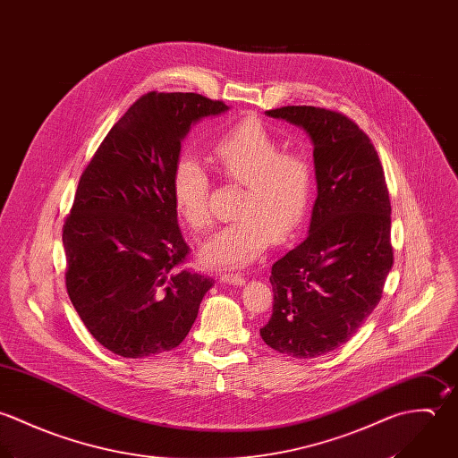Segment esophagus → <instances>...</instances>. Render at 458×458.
<instances>
[{"instance_id":"1","label":"esophagus","mask_w":458,"mask_h":458,"mask_svg":"<svg viewBox=\"0 0 458 458\" xmlns=\"http://www.w3.org/2000/svg\"><path fill=\"white\" fill-rule=\"evenodd\" d=\"M221 281L228 283V284H244L246 279L241 275H233V273H225L221 275Z\"/></svg>"}]
</instances>
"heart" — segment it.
<instances>
[{"mask_svg":"<svg viewBox=\"0 0 458 458\" xmlns=\"http://www.w3.org/2000/svg\"><path fill=\"white\" fill-rule=\"evenodd\" d=\"M212 157L219 174L242 183L237 217L208 237L199 259L210 267H244L269 246L290 237L306 219L315 166L308 154L286 150L275 132L257 118L228 127L214 143ZM174 198L183 221L196 232L210 226V179L201 163L181 157L174 168Z\"/></svg>","mask_w":458,"mask_h":458,"instance_id":"obj_1","label":"heart"}]
</instances>
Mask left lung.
I'll return each mask as SVG.
<instances>
[{
  "label": "left lung",
  "mask_w": 458,
  "mask_h": 458,
  "mask_svg": "<svg viewBox=\"0 0 458 458\" xmlns=\"http://www.w3.org/2000/svg\"><path fill=\"white\" fill-rule=\"evenodd\" d=\"M266 113L311 138L317 199L308 237L273 266V315L260 336L281 354L311 360L349 342L382 297L393 267L389 192L375 147L344 113Z\"/></svg>",
  "instance_id": "8db88e82"
}]
</instances>
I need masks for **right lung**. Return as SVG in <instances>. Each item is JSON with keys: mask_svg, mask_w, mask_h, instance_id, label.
<instances>
[{"mask_svg": "<svg viewBox=\"0 0 458 458\" xmlns=\"http://www.w3.org/2000/svg\"><path fill=\"white\" fill-rule=\"evenodd\" d=\"M228 109L199 93L140 97L85 168L64 225L65 284L93 338L122 358L182 344L210 276L183 267L174 168L191 125Z\"/></svg>", "mask_w": 458, "mask_h": 458, "instance_id": "obj_1", "label": "right lung"}]
</instances>
